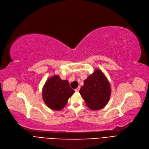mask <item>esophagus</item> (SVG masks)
Listing matches in <instances>:
<instances>
[{"label": "esophagus", "instance_id": "34e87169", "mask_svg": "<svg viewBox=\"0 0 149 149\" xmlns=\"http://www.w3.org/2000/svg\"><path fill=\"white\" fill-rule=\"evenodd\" d=\"M79 90H80V86H79V87H77V88H76L74 90H75L76 92H79Z\"/></svg>", "mask_w": 149, "mask_h": 149}]
</instances>
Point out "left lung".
<instances>
[{
	"mask_svg": "<svg viewBox=\"0 0 149 149\" xmlns=\"http://www.w3.org/2000/svg\"><path fill=\"white\" fill-rule=\"evenodd\" d=\"M79 93L87 107L92 110H99L109 102L111 88L108 79L99 69L84 81Z\"/></svg>",
	"mask_w": 149,
	"mask_h": 149,
	"instance_id": "8db88e82",
	"label": "left lung"
}]
</instances>
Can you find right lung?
Returning a JSON list of instances; mask_svg holds the SVG:
<instances>
[{
    "label": "right lung",
    "instance_id": "1",
    "mask_svg": "<svg viewBox=\"0 0 149 149\" xmlns=\"http://www.w3.org/2000/svg\"><path fill=\"white\" fill-rule=\"evenodd\" d=\"M74 91L71 88L67 80L61 79L55 75L48 79L42 91V99L46 105L52 110L63 109Z\"/></svg>",
    "mask_w": 149,
    "mask_h": 149
}]
</instances>
